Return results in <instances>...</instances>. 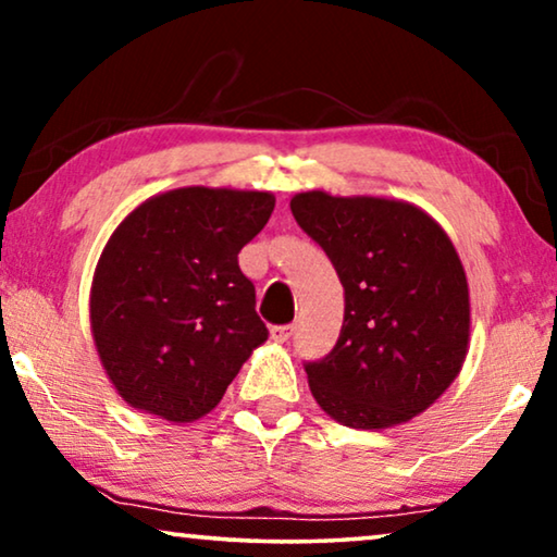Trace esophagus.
<instances>
[{
    "mask_svg": "<svg viewBox=\"0 0 557 557\" xmlns=\"http://www.w3.org/2000/svg\"><path fill=\"white\" fill-rule=\"evenodd\" d=\"M270 338L275 343H287L289 338H293V325H275L270 331Z\"/></svg>",
    "mask_w": 557,
    "mask_h": 557,
    "instance_id": "1",
    "label": "esophagus"
}]
</instances>
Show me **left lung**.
Masks as SVG:
<instances>
[{
    "mask_svg": "<svg viewBox=\"0 0 557 557\" xmlns=\"http://www.w3.org/2000/svg\"><path fill=\"white\" fill-rule=\"evenodd\" d=\"M289 209L346 289L338 343L305 363L320 409L350 429L419 417L451 386L469 348V285L451 239L398 199L302 191Z\"/></svg>",
    "mask_w": 557,
    "mask_h": 557,
    "instance_id": "1",
    "label": "left lung"
}]
</instances>
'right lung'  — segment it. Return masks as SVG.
I'll list each match as a JSON object with an SVG mask.
<instances>
[{
  "instance_id": "add662e5",
  "label": "right lung",
  "mask_w": 557,
  "mask_h": 557,
  "mask_svg": "<svg viewBox=\"0 0 557 557\" xmlns=\"http://www.w3.org/2000/svg\"><path fill=\"white\" fill-rule=\"evenodd\" d=\"M272 209L270 191L184 186L115 226L92 275L90 331L131 409L191 424L268 341L237 255Z\"/></svg>"
}]
</instances>
